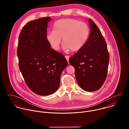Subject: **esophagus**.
Returning a JSON list of instances; mask_svg holds the SVG:
<instances>
[{"mask_svg":"<svg viewBox=\"0 0 129 129\" xmlns=\"http://www.w3.org/2000/svg\"><path fill=\"white\" fill-rule=\"evenodd\" d=\"M65 58H66V60L67 61V62H68V63H69V57L68 56H65Z\"/></svg>","mask_w":129,"mask_h":129,"instance_id":"obj_1","label":"esophagus"}]
</instances>
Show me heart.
Wrapping results in <instances>:
<instances>
[{
    "label": "heart",
    "mask_w": 129,
    "mask_h": 129,
    "mask_svg": "<svg viewBox=\"0 0 129 129\" xmlns=\"http://www.w3.org/2000/svg\"><path fill=\"white\" fill-rule=\"evenodd\" d=\"M90 34L88 25L84 22L71 18L60 19L53 25V30L46 36V40L52 48L59 49L62 39L63 49L65 51H77L86 44Z\"/></svg>",
    "instance_id": "heart-1"
}]
</instances>
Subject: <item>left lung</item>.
Here are the masks:
<instances>
[{
    "instance_id": "1",
    "label": "left lung",
    "mask_w": 129,
    "mask_h": 129,
    "mask_svg": "<svg viewBox=\"0 0 129 129\" xmlns=\"http://www.w3.org/2000/svg\"><path fill=\"white\" fill-rule=\"evenodd\" d=\"M90 33L84 47L71 57L69 63L75 69L80 87L86 91L99 89L107 77L109 55L107 45L95 23L89 19Z\"/></svg>"
}]
</instances>
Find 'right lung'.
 Instances as JSON below:
<instances>
[{
  "mask_svg": "<svg viewBox=\"0 0 129 129\" xmlns=\"http://www.w3.org/2000/svg\"><path fill=\"white\" fill-rule=\"evenodd\" d=\"M49 17L28 22L18 39L19 67L28 88L35 93L46 96L56 92L61 74L68 62L63 55L52 49L46 40Z\"/></svg>",
  "mask_w": 129,
  "mask_h": 129,
  "instance_id": "obj_1",
  "label": "right lung"
}]
</instances>
